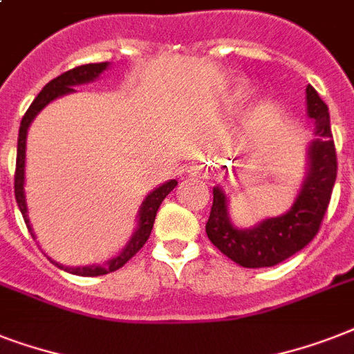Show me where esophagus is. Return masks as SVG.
<instances>
[{
    "label": "esophagus",
    "mask_w": 354,
    "mask_h": 354,
    "mask_svg": "<svg viewBox=\"0 0 354 354\" xmlns=\"http://www.w3.org/2000/svg\"><path fill=\"white\" fill-rule=\"evenodd\" d=\"M187 172H191V174H200V176H202V174H204V172L200 171V169H196V167H193V169H189Z\"/></svg>",
    "instance_id": "1"
}]
</instances>
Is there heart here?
<instances>
[{"label": "heart", "instance_id": "1", "mask_svg": "<svg viewBox=\"0 0 354 354\" xmlns=\"http://www.w3.org/2000/svg\"><path fill=\"white\" fill-rule=\"evenodd\" d=\"M248 95V88L246 86H235L232 91H230V99H232L233 102H241L244 101ZM266 110H268V104L266 102H263V104H259L257 106V113L259 115H263V113H266Z\"/></svg>", "mask_w": 354, "mask_h": 354}]
</instances>
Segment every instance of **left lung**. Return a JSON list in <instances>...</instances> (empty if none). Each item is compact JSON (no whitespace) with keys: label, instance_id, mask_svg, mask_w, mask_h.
<instances>
[{"label":"left lung","instance_id":"8db88e82","mask_svg":"<svg viewBox=\"0 0 354 354\" xmlns=\"http://www.w3.org/2000/svg\"><path fill=\"white\" fill-rule=\"evenodd\" d=\"M305 93L307 115L314 121V139L307 147V172L290 209L252 227H239L230 215L226 191L218 185L213 187V207L205 233L226 257L244 268L274 266L303 250L318 233L329 205L338 169L329 108L313 86H307Z\"/></svg>","mask_w":354,"mask_h":354}]
</instances>
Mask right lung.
<instances>
[{
    "mask_svg": "<svg viewBox=\"0 0 354 354\" xmlns=\"http://www.w3.org/2000/svg\"><path fill=\"white\" fill-rule=\"evenodd\" d=\"M110 68V62H99V64H84V66H79V68H73L62 73L57 79H53L51 82H47L44 86V90L36 95V99L32 101V104L29 106V110L25 112L24 119H21V124H19V133H18V154H16V174H14V194H16V202H18V207L24 215V221L29 227L32 239H36L35 232H32V226H30L29 221V211H27V200H25V150H27V132H29L30 122L35 121V118L44 110V108L53 102L58 97L68 95V93H73L75 86L88 84V82H93L101 77L106 69ZM176 180H169V182L161 183L160 187H156L154 191H150L145 200L139 205L138 218H136V230H133L132 236L128 239V242L121 248V252L118 255H113L112 259H108L104 264H90V266H64V264L53 261L51 257H47L53 264H57L58 268L64 270V272H69V274L82 275V277H95V275H104L110 274V272H115L121 266L130 261V259L136 255V253L143 248V244L149 241L150 232H152V226H154L156 213H158V207L161 205V202L165 200V196L171 193L172 189L176 187Z\"/></svg>",
    "mask_w": 354,
    "mask_h": 354,
    "instance_id": "right-lung-1",
    "label": "right lung"
}]
</instances>
